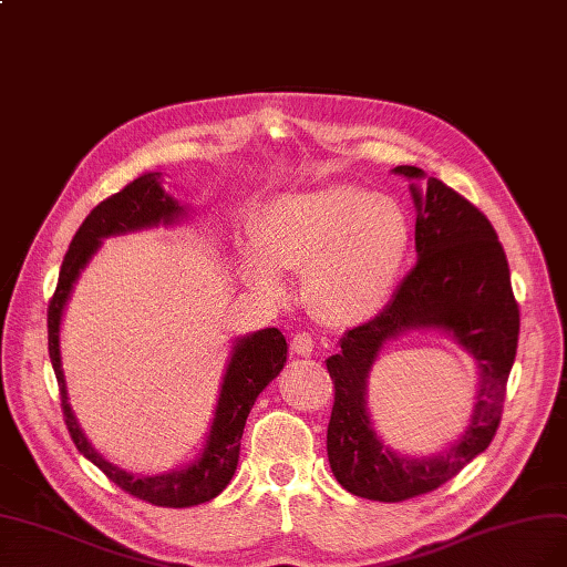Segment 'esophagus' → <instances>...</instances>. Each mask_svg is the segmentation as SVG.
I'll return each mask as SVG.
<instances>
[{"instance_id": "obj_1", "label": "esophagus", "mask_w": 567, "mask_h": 567, "mask_svg": "<svg viewBox=\"0 0 567 567\" xmlns=\"http://www.w3.org/2000/svg\"><path fill=\"white\" fill-rule=\"evenodd\" d=\"M290 344H292V351L302 357H309L311 351H315V338H311V333H307V330H300V333L292 336Z\"/></svg>"}]
</instances>
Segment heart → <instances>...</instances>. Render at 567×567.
I'll list each match as a JSON object with an SVG mask.
<instances>
[{
    "label": "heart",
    "mask_w": 567,
    "mask_h": 567,
    "mask_svg": "<svg viewBox=\"0 0 567 567\" xmlns=\"http://www.w3.org/2000/svg\"><path fill=\"white\" fill-rule=\"evenodd\" d=\"M246 256L248 281L265 296L284 292L281 269H303L307 298L323 319L375 317L389 302L410 248V223L389 197L349 185L286 192L256 223Z\"/></svg>",
    "instance_id": "heart-1"
}]
</instances>
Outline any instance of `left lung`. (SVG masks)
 <instances>
[{
    "mask_svg": "<svg viewBox=\"0 0 567 567\" xmlns=\"http://www.w3.org/2000/svg\"><path fill=\"white\" fill-rule=\"evenodd\" d=\"M405 178H422L417 166H396ZM417 206V265L375 319L347 330L340 354L326 368L336 384L328 422V462L344 491L365 499L403 502L432 493L481 455L502 420L506 380L518 347L520 311L509 262L497 231L483 213L445 183L429 178L413 187ZM410 327L451 329L482 365L473 424L445 454L408 461L377 441L364 413V378L386 339Z\"/></svg>",
    "mask_w": 567,
    "mask_h": 567,
    "instance_id": "1",
    "label": "left lung"
}]
</instances>
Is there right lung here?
Returning <instances> with one entry per match:
<instances>
[{
  "mask_svg": "<svg viewBox=\"0 0 567 567\" xmlns=\"http://www.w3.org/2000/svg\"><path fill=\"white\" fill-rule=\"evenodd\" d=\"M157 178L159 173L138 175V178L128 183L124 189L97 204L89 213L86 220L80 225V229H76L63 258L58 286L49 300V357L58 380V392H61L63 417L76 451L86 460H91L97 470H101L114 485H120L124 493L150 502L154 506H175V509H183V506L202 504L220 495L231 481L234 472H237L246 417L258 394L279 375V370L286 363L288 344L279 328L258 330V333L237 342L223 382L216 420H213L204 455L199 460H194V464H189L187 470L164 476H133L116 470V466L103 460V455H97L93 451L68 403V389L61 368V349H58L61 315L72 290V284L80 277L82 267L89 262L103 237L133 231L141 227H152L159 223H173L181 216L183 208L175 204L168 194H164Z\"/></svg>",
  "mask_w": 567,
  "mask_h": 567,
  "instance_id": "right-lung-1",
  "label": "right lung"
}]
</instances>
